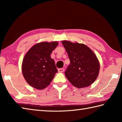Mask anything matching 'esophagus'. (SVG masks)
Returning <instances> with one entry per match:
<instances>
[{"mask_svg": "<svg viewBox=\"0 0 122 122\" xmlns=\"http://www.w3.org/2000/svg\"><path fill=\"white\" fill-rule=\"evenodd\" d=\"M64 69H63V68H61V69H58V71L59 72H64Z\"/></svg>", "mask_w": 122, "mask_h": 122, "instance_id": "1", "label": "esophagus"}]
</instances>
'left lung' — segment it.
I'll list each match as a JSON object with an SVG mask.
<instances>
[{"label": "left lung", "mask_w": 122, "mask_h": 122, "mask_svg": "<svg viewBox=\"0 0 122 122\" xmlns=\"http://www.w3.org/2000/svg\"><path fill=\"white\" fill-rule=\"evenodd\" d=\"M70 63L65 72L69 81L77 88L86 87L95 81L100 66L96 54L84 44L62 41Z\"/></svg>", "instance_id": "8db88e82"}]
</instances>
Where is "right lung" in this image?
<instances>
[{"instance_id":"add662e5","label":"right lung","mask_w":122,"mask_h":122,"mask_svg":"<svg viewBox=\"0 0 122 122\" xmlns=\"http://www.w3.org/2000/svg\"><path fill=\"white\" fill-rule=\"evenodd\" d=\"M58 44L57 41L38 43L25 54L22 63V73L31 86L43 90L50 84L58 72L55 62L50 55Z\"/></svg>"}]
</instances>
